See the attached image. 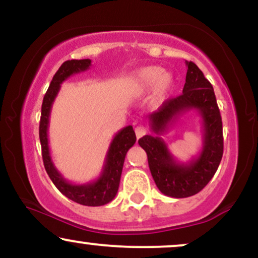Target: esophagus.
Wrapping results in <instances>:
<instances>
[{
  "mask_svg": "<svg viewBox=\"0 0 258 258\" xmlns=\"http://www.w3.org/2000/svg\"><path fill=\"white\" fill-rule=\"evenodd\" d=\"M135 131H136V137H137V139H139V138L143 137L144 135H146L147 128L144 126H137V127H136Z\"/></svg>",
  "mask_w": 258,
  "mask_h": 258,
  "instance_id": "obj_1",
  "label": "esophagus"
}]
</instances>
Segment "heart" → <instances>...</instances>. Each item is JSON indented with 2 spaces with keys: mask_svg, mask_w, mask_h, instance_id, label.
Instances as JSON below:
<instances>
[{
  "mask_svg": "<svg viewBox=\"0 0 258 258\" xmlns=\"http://www.w3.org/2000/svg\"><path fill=\"white\" fill-rule=\"evenodd\" d=\"M132 84L135 91L139 94L154 90L153 102L159 104L168 96L173 87V78L161 67L150 65L138 69L133 74Z\"/></svg>",
  "mask_w": 258,
  "mask_h": 258,
  "instance_id": "1",
  "label": "heart"
}]
</instances>
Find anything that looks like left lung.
I'll return each instance as SVG.
<instances>
[{
    "instance_id": "left-lung-1",
    "label": "left lung",
    "mask_w": 258,
    "mask_h": 258,
    "mask_svg": "<svg viewBox=\"0 0 258 258\" xmlns=\"http://www.w3.org/2000/svg\"><path fill=\"white\" fill-rule=\"evenodd\" d=\"M185 84L183 93L167 99L148 116L152 131L138 141L146 150L150 172L162 194L171 198H188L205 188L217 171L223 155L222 117L212 85L197 64L185 61ZM195 110L203 122V148L200 155L189 163H179L173 158L167 145L159 137L183 112Z\"/></svg>"
}]
</instances>
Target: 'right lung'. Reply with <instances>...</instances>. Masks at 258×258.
Here are the masks:
<instances>
[{
    "label": "right lung",
    "mask_w": 258,
    "mask_h": 258,
    "mask_svg": "<svg viewBox=\"0 0 258 258\" xmlns=\"http://www.w3.org/2000/svg\"><path fill=\"white\" fill-rule=\"evenodd\" d=\"M90 67L91 59H81V60L72 59V60L64 61L55 75L53 76L51 85L43 97L42 108H41L40 142L44 168L58 190L70 200L81 205L102 206L110 203L117 193L126 154L130 148L136 143V133L133 131V127H123L115 135L106 153L104 166H103L100 176L93 182L85 183V184H74L61 176V173L53 164L48 146L49 115H51L53 102L60 90V85L72 75L86 72L90 69Z\"/></svg>",
    "instance_id": "obj_1"
}]
</instances>
